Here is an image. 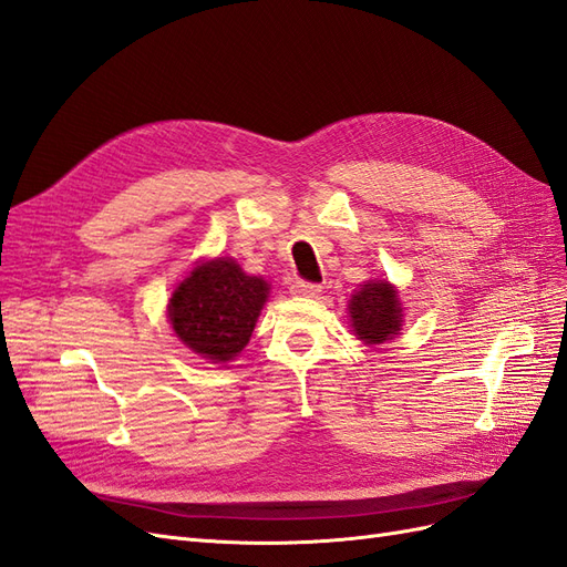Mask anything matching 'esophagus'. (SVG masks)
<instances>
[{
	"mask_svg": "<svg viewBox=\"0 0 567 567\" xmlns=\"http://www.w3.org/2000/svg\"><path fill=\"white\" fill-rule=\"evenodd\" d=\"M290 290H293V296H300V298H315L321 288H319V284L298 279V281H293V286H290Z\"/></svg>",
	"mask_w": 567,
	"mask_h": 567,
	"instance_id": "obj_1",
	"label": "esophagus"
}]
</instances>
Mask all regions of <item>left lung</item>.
I'll list each match as a JSON object with an SVG mask.
<instances>
[{
	"mask_svg": "<svg viewBox=\"0 0 567 567\" xmlns=\"http://www.w3.org/2000/svg\"><path fill=\"white\" fill-rule=\"evenodd\" d=\"M354 333L371 346L398 336L402 326V307L398 290L388 281H369L350 300Z\"/></svg>",
	"mask_w": 567,
	"mask_h": 567,
	"instance_id": "obj_1",
	"label": "left lung"
}]
</instances>
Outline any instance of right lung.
Wrapping results in <instances>:
<instances>
[{"label": "right lung", "instance_id": "add662e5", "mask_svg": "<svg viewBox=\"0 0 567 567\" xmlns=\"http://www.w3.org/2000/svg\"><path fill=\"white\" fill-rule=\"evenodd\" d=\"M269 286L234 260L203 262L169 298V321L186 348L213 362H229L246 348Z\"/></svg>", "mask_w": 567, "mask_h": 567}]
</instances>
